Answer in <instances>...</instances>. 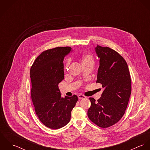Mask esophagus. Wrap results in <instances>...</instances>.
Masks as SVG:
<instances>
[{
    "label": "esophagus",
    "instance_id": "esophagus-1",
    "mask_svg": "<svg viewBox=\"0 0 150 150\" xmlns=\"http://www.w3.org/2000/svg\"><path fill=\"white\" fill-rule=\"evenodd\" d=\"M78 98H79V99H86V97L84 95H81V94L79 95L78 96Z\"/></svg>",
    "mask_w": 150,
    "mask_h": 150
}]
</instances>
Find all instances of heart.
<instances>
[{"label": "heart", "mask_w": 150, "mask_h": 150, "mask_svg": "<svg viewBox=\"0 0 150 150\" xmlns=\"http://www.w3.org/2000/svg\"><path fill=\"white\" fill-rule=\"evenodd\" d=\"M80 59L83 67L85 66H91L93 67L95 64V59L92 55L89 53H84L80 57ZM70 64V59H67L64 62V69L67 70Z\"/></svg>", "instance_id": "1"}]
</instances>
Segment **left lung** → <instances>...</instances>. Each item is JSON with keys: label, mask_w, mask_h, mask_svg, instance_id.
Masks as SVG:
<instances>
[{"label": "left lung", "mask_w": 150, "mask_h": 150, "mask_svg": "<svg viewBox=\"0 0 150 150\" xmlns=\"http://www.w3.org/2000/svg\"><path fill=\"white\" fill-rule=\"evenodd\" d=\"M95 51L99 59L96 83L103 88L97 101L90 98L88 111L89 120L101 128L118 122L125 114L131 93V79L125 60L114 50L97 45Z\"/></svg>", "instance_id": "obj_1"}]
</instances>
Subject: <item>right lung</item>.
I'll return each instance as SVG.
<instances>
[{
    "instance_id": "1",
    "label": "right lung",
    "mask_w": 150,
    "mask_h": 150,
    "mask_svg": "<svg viewBox=\"0 0 150 150\" xmlns=\"http://www.w3.org/2000/svg\"><path fill=\"white\" fill-rule=\"evenodd\" d=\"M70 47L47 50L36 59L30 70L31 98L37 116L49 128L67 125L78 98L61 97L58 84L64 79V59L71 50Z\"/></svg>"
}]
</instances>
